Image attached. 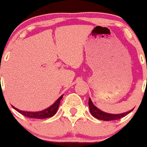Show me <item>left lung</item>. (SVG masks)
I'll list each match as a JSON object with an SVG mask.
<instances>
[{
  "label": "left lung",
  "instance_id": "8db88e82",
  "mask_svg": "<svg viewBox=\"0 0 147 147\" xmlns=\"http://www.w3.org/2000/svg\"><path fill=\"white\" fill-rule=\"evenodd\" d=\"M88 106H89V110L91 112V115L95 118L98 119L99 120H103V121H113V120H118L120 119L123 118L125 116L127 115L128 114L133 111V109L130 110V111H127V112L123 113V114H109V113H106L104 111H101L99 109L97 108L96 107L94 106L93 102L91 101V98H89L88 99Z\"/></svg>",
  "mask_w": 147,
  "mask_h": 147
}]
</instances>
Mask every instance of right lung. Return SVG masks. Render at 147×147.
<instances>
[{"mask_svg": "<svg viewBox=\"0 0 147 147\" xmlns=\"http://www.w3.org/2000/svg\"><path fill=\"white\" fill-rule=\"evenodd\" d=\"M63 96L61 95L56 101L54 102V104H52L50 107L46 109L43 110V111H36V112H30V111H21V110L18 109L16 107H14L13 106H12L13 108L14 109L16 110L17 111L21 114L22 115L25 116L26 117H28V118H33V119H46L49 118V117H51L54 115L55 114L57 111L58 109H59V104H60V101L63 98Z\"/></svg>", "mask_w": 147, "mask_h": 147, "instance_id": "add662e5", "label": "right lung"}]
</instances>
